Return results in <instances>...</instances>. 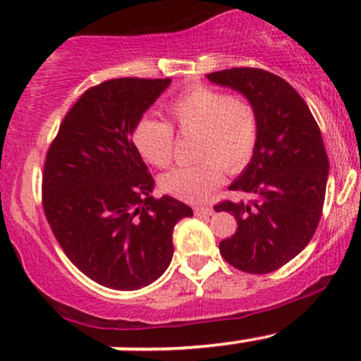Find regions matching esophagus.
I'll list each match as a JSON object with an SVG mask.
<instances>
[{
	"label": "esophagus",
	"mask_w": 361,
	"mask_h": 361,
	"mask_svg": "<svg viewBox=\"0 0 361 361\" xmlns=\"http://www.w3.org/2000/svg\"><path fill=\"white\" fill-rule=\"evenodd\" d=\"M194 213L197 216H212L213 215V208H212V206H195Z\"/></svg>",
	"instance_id": "1"
}]
</instances>
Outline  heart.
<instances>
[{
    "mask_svg": "<svg viewBox=\"0 0 361 361\" xmlns=\"http://www.w3.org/2000/svg\"><path fill=\"white\" fill-rule=\"evenodd\" d=\"M166 113L181 135L195 134L192 157L197 162L164 174V192L181 201H204L222 183L224 171L238 174L250 164L257 148L259 118L247 99L195 84L171 100ZM173 127L157 118H141L134 125L132 142L146 162L160 169L173 162Z\"/></svg>",
    "mask_w": 361,
    "mask_h": 361,
    "instance_id": "heart-1",
    "label": "heart"
}]
</instances>
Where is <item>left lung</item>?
<instances>
[{
    "mask_svg": "<svg viewBox=\"0 0 361 361\" xmlns=\"http://www.w3.org/2000/svg\"><path fill=\"white\" fill-rule=\"evenodd\" d=\"M208 79L243 93L259 118L254 157L229 187L252 199L215 206L238 224L220 254L245 274H271L309 245L321 220L330 167L321 130L300 93L275 73L238 66Z\"/></svg>",
    "mask_w": 361,
    "mask_h": 361,
    "instance_id": "obj_1",
    "label": "left lung"
}]
</instances>
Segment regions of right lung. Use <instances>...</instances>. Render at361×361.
Instances as JSON below:
<instances>
[{
  "label": "right lung",
  "instance_id": "1",
  "mask_svg": "<svg viewBox=\"0 0 361 361\" xmlns=\"http://www.w3.org/2000/svg\"><path fill=\"white\" fill-rule=\"evenodd\" d=\"M171 79L120 77L87 87L63 118L42 173V206L66 257L97 284L145 288L173 259V229L192 209L153 197L134 125Z\"/></svg>",
  "mask_w": 361,
  "mask_h": 361
}]
</instances>
